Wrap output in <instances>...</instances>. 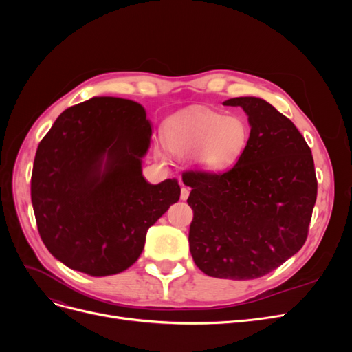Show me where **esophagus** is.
I'll use <instances>...</instances> for the list:
<instances>
[{"mask_svg": "<svg viewBox=\"0 0 352 352\" xmlns=\"http://www.w3.org/2000/svg\"><path fill=\"white\" fill-rule=\"evenodd\" d=\"M189 197V189L186 186H182V189H180V199H188Z\"/></svg>", "mask_w": 352, "mask_h": 352, "instance_id": "obj_1", "label": "esophagus"}]
</instances>
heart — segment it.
Masks as SVG:
<instances>
[{"instance_id": "1", "label": "heart", "mask_w": 352, "mask_h": 352, "mask_svg": "<svg viewBox=\"0 0 352 352\" xmlns=\"http://www.w3.org/2000/svg\"><path fill=\"white\" fill-rule=\"evenodd\" d=\"M162 140L173 154L195 153L198 166L216 170L236 162L247 145L248 127L241 117L199 110L167 120Z\"/></svg>"}]
</instances>
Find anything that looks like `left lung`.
Returning <instances> with one entry per match:
<instances>
[{"label": "left lung", "instance_id": "1", "mask_svg": "<svg viewBox=\"0 0 352 352\" xmlns=\"http://www.w3.org/2000/svg\"><path fill=\"white\" fill-rule=\"evenodd\" d=\"M243 109L251 133L226 172L186 170L194 211L189 250L211 278L257 279L302 248L317 198L310 146L295 124L255 97L230 98Z\"/></svg>", "mask_w": 352, "mask_h": 352}]
</instances>
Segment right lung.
Listing matches in <instances>:
<instances>
[{"mask_svg": "<svg viewBox=\"0 0 352 352\" xmlns=\"http://www.w3.org/2000/svg\"><path fill=\"white\" fill-rule=\"evenodd\" d=\"M151 124L141 104L98 97L63 111L38 145L30 179L42 242L67 267L120 273L140 258L146 232L179 201L176 179L142 176Z\"/></svg>", "mask_w": 352, "mask_h": 352, "instance_id": "right-lung-1", "label": "right lung"}]
</instances>
